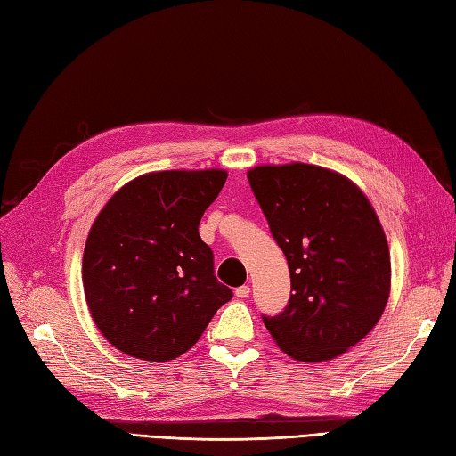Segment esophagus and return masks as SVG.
Wrapping results in <instances>:
<instances>
[{"label":"esophagus","instance_id":"esophagus-1","mask_svg":"<svg viewBox=\"0 0 456 456\" xmlns=\"http://www.w3.org/2000/svg\"><path fill=\"white\" fill-rule=\"evenodd\" d=\"M248 294H250V288L248 286H240V288L235 289V297H239V299L248 297Z\"/></svg>","mask_w":456,"mask_h":456}]
</instances>
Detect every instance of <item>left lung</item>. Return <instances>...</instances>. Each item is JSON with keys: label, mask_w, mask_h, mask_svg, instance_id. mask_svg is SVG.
<instances>
[{"label": "left lung", "mask_w": 456, "mask_h": 456, "mask_svg": "<svg viewBox=\"0 0 456 456\" xmlns=\"http://www.w3.org/2000/svg\"><path fill=\"white\" fill-rule=\"evenodd\" d=\"M247 178L292 280L284 312L263 322L288 356L331 361L388 304L390 250L376 211L343 174L314 164L256 167Z\"/></svg>", "instance_id": "8db88e82"}]
</instances>
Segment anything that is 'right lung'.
<instances>
[{"label":"right lung","mask_w":456,"mask_h":456,"mask_svg":"<svg viewBox=\"0 0 456 456\" xmlns=\"http://www.w3.org/2000/svg\"><path fill=\"white\" fill-rule=\"evenodd\" d=\"M225 180L216 168L144 174L95 217L84 248V294L94 323L121 353L178 358L233 297L213 274V253L198 231Z\"/></svg>","instance_id":"1"}]
</instances>
